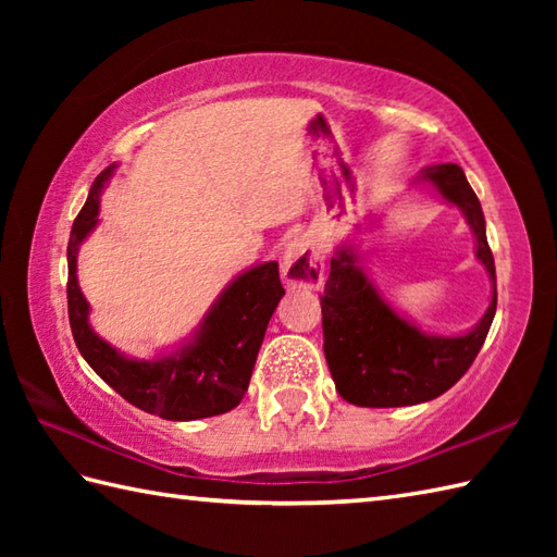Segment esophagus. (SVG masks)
Here are the masks:
<instances>
[{
	"instance_id": "obj_1",
	"label": "esophagus",
	"mask_w": 557,
	"mask_h": 557,
	"mask_svg": "<svg viewBox=\"0 0 557 557\" xmlns=\"http://www.w3.org/2000/svg\"><path fill=\"white\" fill-rule=\"evenodd\" d=\"M323 275L325 256L313 242L297 239L287 246L285 256H282V277H285L289 289H321Z\"/></svg>"
}]
</instances>
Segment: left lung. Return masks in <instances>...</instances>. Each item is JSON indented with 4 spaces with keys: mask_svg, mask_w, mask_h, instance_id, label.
<instances>
[{
    "mask_svg": "<svg viewBox=\"0 0 557 557\" xmlns=\"http://www.w3.org/2000/svg\"><path fill=\"white\" fill-rule=\"evenodd\" d=\"M413 184H431L447 203L461 210L474 232L479 263L493 282V297L469 333L429 335L383 299L354 246H339L330 258V277L321 297L323 349L339 397L357 407H409L447 393L474 363L498 306L486 220L465 172L453 162L435 164L421 170Z\"/></svg>",
    "mask_w": 557,
    "mask_h": 557,
    "instance_id": "obj_1",
    "label": "left lung"
}]
</instances>
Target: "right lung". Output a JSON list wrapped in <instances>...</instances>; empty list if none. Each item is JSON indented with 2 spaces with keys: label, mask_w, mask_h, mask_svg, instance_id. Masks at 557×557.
Returning a JSON list of instances; mask_svg holds the SVG:
<instances>
[{
  "label": "right lung",
  "mask_w": 557,
  "mask_h": 557,
  "mask_svg": "<svg viewBox=\"0 0 557 557\" xmlns=\"http://www.w3.org/2000/svg\"><path fill=\"white\" fill-rule=\"evenodd\" d=\"M114 168L110 164L92 182L69 236L66 299L76 347L90 369L128 405L168 421L218 417L239 405L248 389L268 323L285 294L277 263L270 260L234 277L182 347L150 361L124 357L90 327V304L76 277L78 248L100 222V194Z\"/></svg>",
  "instance_id": "right-lung-1"
}]
</instances>
